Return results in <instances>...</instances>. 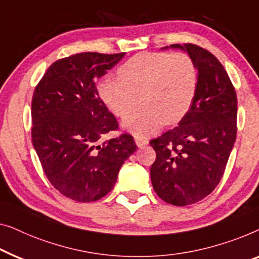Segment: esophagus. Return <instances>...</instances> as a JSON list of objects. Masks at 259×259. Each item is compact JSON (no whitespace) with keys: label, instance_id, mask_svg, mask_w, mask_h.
Returning <instances> with one entry per match:
<instances>
[{"label":"esophagus","instance_id":"1","mask_svg":"<svg viewBox=\"0 0 259 259\" xmlns=\"http://www.w3.org/2000/svg\"><path fill=\"white\" fill-rule=\"evenodd\" d=\"M135 142H136L138 148H143V147H145V145H148V143H149V141L147 140V138L141 137V136H135Z\"/></svg>","mask_w":259,"mask_h":259}]
</instances>
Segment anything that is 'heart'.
<instances>
[{
	"mask_svg": "<svg viewBox=\"0 0 259 259\" xmlns=\"http://www.w3.org/2000/svg\"><path fill=\"white\" fill-rule=\"evenodd\" d=\"M117 75L98 84V95L117 117H124L140 96L141 107L123 121V128L137 136L155 134L163 123L181 122L197 95V67L184 53L138 54L118 68Z\"/></svg>",
	"mask_w": 259,
	"mask_h": 259,
	"instance_id": "b5f03b06",
	"label": "heart"
}]
</instances>
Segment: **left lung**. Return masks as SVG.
Here are the masks:
<instances>
[{
    "mask_svg": "<svg viewBox=\"0 0 259 259\" xmlns=\"http://www.w3.org/2000/svg\"><path fill=\"white\" fill-rule=\"evenodd\" d=\"M188 52L198 70L194 104L178 126L150 141L156 151L150 176L162 201L177 206L205 198L223 177L237 134V96L221 64L202 47L171 45Z\"/></svg>",
    "mask_w": 259,
    "mask_h": 259,
    "instance_id": "8db88e82",
    "label": "left lung"
}]
</instances>
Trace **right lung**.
Wrapping results in <instances>:
<instances>
[{
	"label": "right lung",
	"mask_w": 259,
	"mask_h": 259,
	"mask_svg": "<svg viewBox=\"0 0 259 259\" xmlns=\"http://www.w3.org/2000/svg\"><path fill=\"white\" fill-rule=\"evenodd\" d=\"M119 54L79 53L50 65L31 101V140L47 178L76 202L104 197L137 145L129 134L101 142L118 122L98 96L96 79L118 63Z\"/></svg>",
	"instance_id": "right-lung-1"
}]
</instances>
